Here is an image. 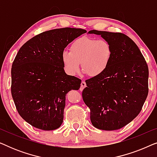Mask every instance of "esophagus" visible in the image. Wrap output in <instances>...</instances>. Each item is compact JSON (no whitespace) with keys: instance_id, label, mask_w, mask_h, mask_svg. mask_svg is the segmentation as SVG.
Here are the masks:
<instances>
[{"instance_id":"1","label":"esophagus","mask_w":157,"mask_h":157,"mask_svg":"<svg viewBox=\"0 0 157 157\" xmlns=\"http://www.w3.org/2000/svg\"><path fill=\"white\" fill-rule=\"evenodd\" d=\"M86 83L85 81H81V88H80L81 91H83V89H84V88H86Z\"/></svg>"}]
</instances>
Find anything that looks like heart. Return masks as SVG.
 I'll return each mask as SVG.
<instances>
[{
	"label": "heart",
	"instance_id": "b5f03b06",
	"mask_svg": "<svg viewBox=\"0 0 157 157\" xmlns=\"http://www.w3.org/2000/svg\"><path fill=\"white\" fill-rule=\"evenodd\" d=\"M112 56V48L104 39L83 36L77 38L70 46V52L64 51L61 60L65 71L74 76L80 70L90 77H98L108 69Z\"/></svg>",
	"mask_w": 157,
	"mask_h": 157
}]
</instances>
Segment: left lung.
<instances>
[{
    "instance_id": "obj_1",
    "label": "left lung",
    "mask_w": 157,
    "mask_h": 157,
    "mask_svg": "<svg viewBox=\"0 0 157 157\" xmlns=\"http://www.w3.org/2000/svg\"><path fill=\"white\" fill-rule=\"evenodd\" d=\"M110 44L112 56L106 71L86 81L83 100L98 129H119L134 119L147 99L149 68L136 44L125 34L92 30Z\"/></svg>"
}]
</instances>
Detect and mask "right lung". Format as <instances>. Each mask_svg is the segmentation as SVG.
<instances>
[{
    "label": "right lung",
    "mask_w": 157,
    "mask_h": 157,
    "mask_svg": "<svg viewBox=\"0 0 157 157\" xmlns=\"http://www.w3.org/2000/svg\"><path fill=\"white\" fill-rule=\"evenodd\" d=\"M86 31L63 28L43 32L21 46L11 68V94L21 117L34 127L54 130L63 123L66 94L81 80L64 71V48Z\"/></svg>",
    "instance_id": "obj_1"
}]
</instances>
